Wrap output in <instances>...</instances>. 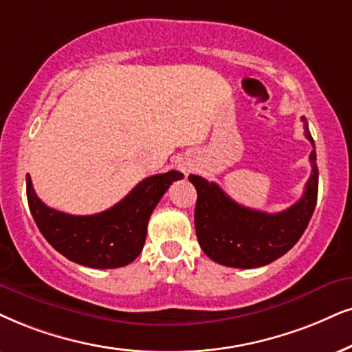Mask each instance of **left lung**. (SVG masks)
Returning a JSON list of instances; mask_svg holds the SVG:
<instances>
[{"label":"left lung","mask_w":352,"mask_h":352,"mask_svg":"<svg viewBox=\"0 0 352 352\" xmlns=\"http://www.w3.org/2000/svg\"><path fill=\"white\" fill-rule=\"evenodd\" d=\"M305 138L314 146L310 153L312 173L299 201L281 212L256 211L230 199L219 185L190 175L197 188L195 229L199 247L216 263L230 268H258L278 260L302 237L314 214L318 195V167L314 138L307 120Z\"/></svg>","instance_id":"left-lung-1"}]
</instances>
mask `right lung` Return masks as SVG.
Masks as SVG:
<instances>
[{
    "instance_id": "1",
    "label": "right lung",
    "mask_w": 352,
    "mask_h": 352,
    "mask_svg": "<svg viewBox=\"0 0 352 352\" xmlns=\"http://www.w3.org/2000/svg\"><path fill=\"white\" fill-rule=\"evenodd\" d=\"M184 173L170 170L140 182L122 201L91 216H73L48 208L35 195L28 173L30 212L47 242L74 263L89 268H120L136 260L144 247L148 222L164 193Z\"/></svg>"
}]
</instances>
